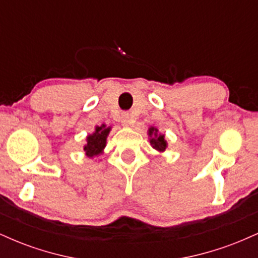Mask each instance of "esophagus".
I'll list each match as a JSON object with an SVG mask.
<instances>
[{
	"instance_id": "34e87169",
	"label": "esophagus",
	"mask_w": 258,
	"mask_h": 258,
	"mask_svg": "<svg viewBox=\"0 0 258 258\" xmlns=\"http://www.w3.org/2000/svg\"><path fill=\"white\" fill-rule=\"evenodd\" d=\"M121 123L123 126H131L133 123V119H132V115L128 114V112H123L121 115Z\"/></svg>"
}]
</instances>
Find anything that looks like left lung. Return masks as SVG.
Wrapping results in <instances>:
<instances>
[{
  "instance_id": "8db88e82",
  "label": "left lung",
  "mask_w": 258,
  "mask_h": 258,
  "mask_svg": "<svg viewBox=\"0 0 258 258\" xmlns=\"http://www.w3.org/2000/svg\"><path fill=\"white\" fill-rule=\"evenodd\" d=\"M148 136H149V142L150 146H152L156 152L164 153L167 148V142L165 139V135L159 132V130L156 127H149L148 130Z\"/></svg>"
}]
</instances>
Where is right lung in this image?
I'll use <instances>...</instances> for the list:
<instances>
[{
  "label": "right lung",
  "mask_w": 258,
  "mask_h": 258,
  "mask_svg": "<svg viewBox=\"0 0 258 258\" xmlns=\"http://www.w3.org/2000/svg\"><path fill=\"white\" fill-rule=\"evenodd\" d=\"M110 131L111 127L103 123L100 126H96L94 132L86 137L87 143L84 146V150L87 158L94 159L96 156H99L100 154H103L106 146V138H108Z\"/></svg>",
  "instance_id": "1"
}]
</instances>
